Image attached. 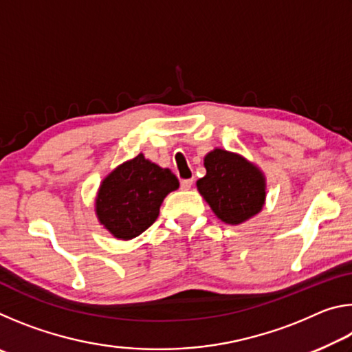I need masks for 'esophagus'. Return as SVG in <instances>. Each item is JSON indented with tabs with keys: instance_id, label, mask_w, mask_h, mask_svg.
<instances>
[{
	"instance_id": "obj_1",
	"label": "esophagus",
	"mask_w": 352,
	"mask_h": 352,
	"mask_svg": "<svg viewBox=\"0 0 352 352\" xmlns=\"http://www.w3.org/2000/svg\"><path fill=\"white\" fill-rule=\"evenodd\" d=\"M180 184H182V189H189L190 186H192V180H190V178H184Z\"/></svg>"
}]
</instances>
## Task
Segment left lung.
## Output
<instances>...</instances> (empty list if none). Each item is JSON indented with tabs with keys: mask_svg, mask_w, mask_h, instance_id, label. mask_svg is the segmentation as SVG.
<instances>
[{
	"mask_svg": "<svg viewBox=\"0 0 352 352\" xmlns=\"http://www.w3.org/2000/svg\"><path fill=\"white\" fill-rule=\"evenodd\" d=\"M206 175L197 182L199 192L225 223L245 222L262 210L265 180L261 170L241 155L214 148L205 157Z\"/></svg>",
	"mask_w": 352,
	"mask_h": 352,
	"instance_id": "obj_1",
	"label": "left lung"
}]
</instances>
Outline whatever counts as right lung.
I'll use <instances>...</instances> for the list:
<instances>
[{
    "mask_svg": "<svg viewBox=\"0 0 352 352\" xmlns=\"http://www.w3.org/2000/svg\"><path fill=\"white\" fill-rule=\"evenodd\" d=\"M178 186L169 169H162L140 153L118 166L100 184L98 217L118 239H132L157 220L164 197Z\"/></svg>",
    "mask_w": 352,
    "mask_h": 352,
    "instance_id": "right-lung-1",
    "label": "right lung"
}]
</instances>
